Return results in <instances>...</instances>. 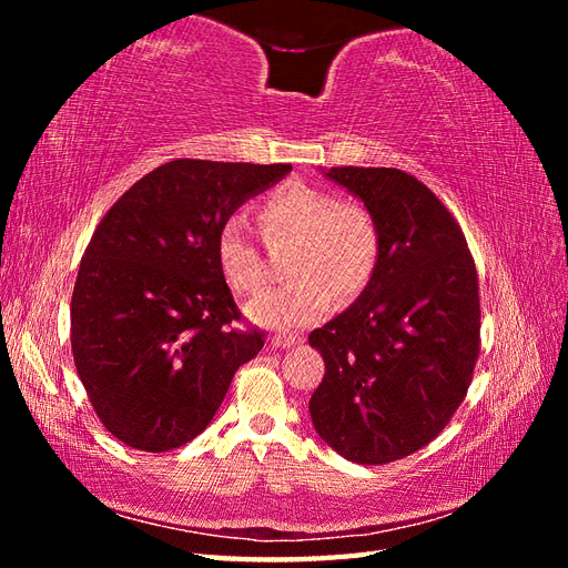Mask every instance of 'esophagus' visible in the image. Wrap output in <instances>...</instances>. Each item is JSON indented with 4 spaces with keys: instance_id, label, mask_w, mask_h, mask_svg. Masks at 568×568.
I'll return each instance as SVG.
<instances>
[{
    "instance_id": "esophagus-1",
    "label": "esophagus",
    "mask_w": 568,
    "mask_h": 568,
    "mask_svg": "<svg viewBox=\"0 0 568 568\" xmlns=\"http://www.w3.org/2000/svg\"><path fill=\"white\" fill-rule=\"evenodd\" d=\"M300 339H297V336H293V334H275V336H271V344L277 346V348H291Z\"/></svg>"
}]
</instances>
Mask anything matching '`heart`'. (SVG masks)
<instances>
[{"label": "heart", "mask_w": 568, "mask_h": 568, "mask_svg": "<svg viewBox=\"0 0 568 568\" xmlns=\"http://www.w3.org/2000/svg\"><path fill=\"white\" fill-rule=\"evenodd\" d=\"M258 224L268 244H291L285 275L293 277L248 305V317L263 327L295 329L315 324L327 315L332 297L348 303L376 275L383 236L366 204L344 202L336 192L317 185L287 183L261 202ZM214 253L234 293L261 291L265 261L239 216L222 222Z\"/></svg>", "instance_id": "obj_1"}]
</instances>
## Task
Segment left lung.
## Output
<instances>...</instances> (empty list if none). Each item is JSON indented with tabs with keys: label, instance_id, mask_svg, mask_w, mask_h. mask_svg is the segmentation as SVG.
I'll return each instance as SVG.
<instances>
[{
	"label": "left lung",
	"instance_id": "1",
	"mask_svg": "<svg viewBox=\"0 0 568 568\" xmlns=\"http://www.w3.org/2000/svg\"><path fill=\"white\" fill-rule=\"evenodd\" d=\"M364 200L383 246L356 303L310 334L324 378L310 397L320 437L381 466L427 446L464 403L480 352L478 273L434 192L397 168H329Z\"/></svg>",
	"mask_w": 568,
	"mask_h": 568
}]
</instances>
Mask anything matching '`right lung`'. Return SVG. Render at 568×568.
Masks as SVG:
<instances>
[{
	"label": "right lung",
	"mask_w": 568,
	"mask_h": 568,
	"mask_svg": "<svg viewBox=\"0 0 568 568\" xmlns=\"http://www.w3.org/2000/svg\"><path fill=\"white\" fill-rule=\"evenodd\" d=\"M293 171L180 159L131 185L80 261L70 300L78 376L100 422L139 452L192 442L265 332L246 324L216 265L222 222Z\"/></svg>",
	"instance_id": "obj_1"
}]
</instances>
